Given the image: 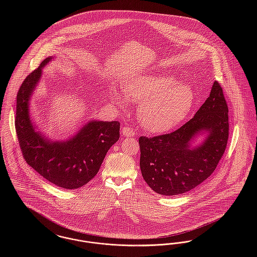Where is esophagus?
<instances>
[{
    "mask_svg": "<svg viewBox=\"0 0 257 257\" xmlns=\"http://www.w3.org/2000/svg\"><path fill=\"white\" fill-rule=\"evenodd\" d=\"M122 134L126 137H134L136 133L133 131V129H131L130 127H123Z\"/></svg>",
    "mask_w": 257,
    "mask_h": 257,
    "instance_id": "1",
    "label": "esophagus"
}]
</instances>
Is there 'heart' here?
Instances as JSON below:
<instances>
[{
	"label": "heart",
	"instance_id": "b5f03b06",
	"mask_svg": "<svg viewBox=\"0 0 257 257\" xmlns=\"http://www.w3.org/2000/svg\"><path fill=\"white\" fill-rule=\"evenodd\" d=\"M115 104L126 107V99L140 103L138 116L148 132L162 134L171 131L185 118L195 100L191 86L169 74L147 73L130 78L123 85V94L112 88Z\"/></svg>",
	"mask_w": 257,
	"mask_h": 257
}]
</instances>
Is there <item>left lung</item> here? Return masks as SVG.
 Returning <instances> with one entry per match:
<instances>
[{"instance_id": "1", "label": "left lung", "mask_w": 257, "mask_h": 257, "mask_svg": "<svg viewBox=\"0 0 257 257\" xmlns=\"http://www.w3.org/2000/svg\"><path fill=\"white\" fill-rule=\"evenodd\" d=\"M228 129V108L215 81L209 97L191 120L170 134L139 139L145 181L163 196L193 190L216 170L227 145ZM200 135L204 140L196 144Z\"/></svg>"}]
</instances>
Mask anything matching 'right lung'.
<instances>
[{"label": "right lung", "instance_id": "1", "mask_svg": "<svg viewBox=\"0 0 257 257\" xmlns=\"http://www.w3.org/2000/svg\"><path fill=\"white\" fill-rule=\"evenodd\" d=\"M53 60L54 57L45 59L20 86L15 128L26 162L51 183L72 190L83 187L97 174L108 150L119 139L120 124L91 119L66 141H53L37 131L30 104L42 69Z\"/></svg>", "mask_w": 257, "mask_h": 257}]
</instances>
